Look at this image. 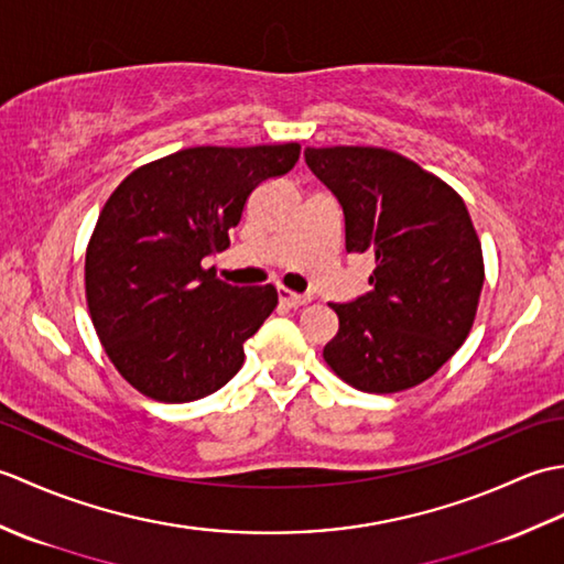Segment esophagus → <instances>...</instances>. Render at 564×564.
I'll list each match as a JSON object with an SVG mask.
<instances>
[{
    "label": "esophagus",
    "instance_id": "obj_1",
    "mask_svg": "<svg viewBox=\"0 0 564 564\" xmlns=\"http://www.w3.org/2000/svg\"><path fill=\"white\" fill-rule=\"evenodd\" d=\"M279 301L283 303V305H289V307H303V305H307L310 301H313V295L310 293H293V291H289V289H279Z\"/></svg>",
    "mask_w": 564,
    "mask_h": 564
}]
</instances>
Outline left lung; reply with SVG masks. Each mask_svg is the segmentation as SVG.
Returning a JSON list of instances; mask_svg holds the SVG:
<instances>
[{"mask_svg":"<svg viewBox=\"0 0 564 564\" xmlns=\"http://www.w3.org/2000/svg\"><path fill=\"white\" fill-rule=\"evenodd\" d=\"M305 162L344 210L346 251H373L370 291L329 303L339 332L325 361L364 392H400L460 349L485 283L482 247L463 198L382 148H307Z\"/></svg>","mask_w":564,"mask_h":564,"instance_id":"8db88e82","label":"left lung"}]
</instances>
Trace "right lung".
Here are the masks:
<instances>
[{
	"label": "right lung",
	"instance_id": "add662e5",
	"mask_svg": "<svg viewBox=\"0 0 564 564\" xmlns=\"http://www.w3.org/2000/svg\"><path fill=\"white\" fill-rule=\"evenodd\" d=\"M301 145L186 148L128 174L87 247L94 329L130 386L158 402H194L245 364V341L273 307V285H237L203 269L230 247L251 191L289 174Z\"/></svg>",
	"mask_w": 564,
	"mask_h": 564
}]
</instances>
